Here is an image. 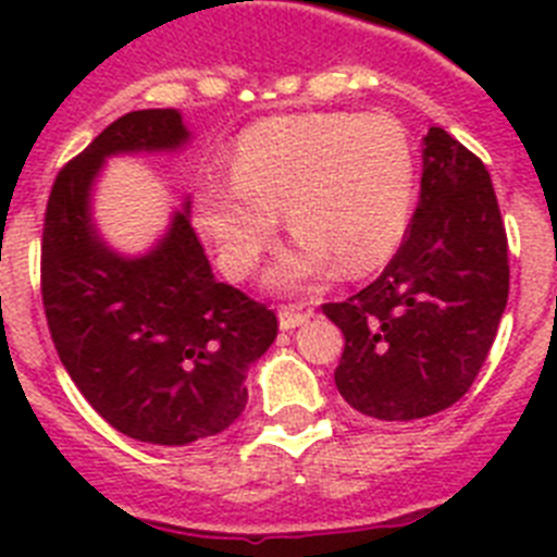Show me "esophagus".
<instances>
[{
    "label": "esophagus",
    "instance_id": "34e87169",
    "mask_svg": "<svg viewBox=\"0 0 557 557\" xmlns=\"http://www.w3.org/2000/svg\"><path fill=\"white\" fill-rule=\"evenodd\" d=\"M309 314H312L309 309H301V307H293V304H287V307L278 309V326H282L284 332H289V329L307 323Z\"/></svg>",
    "mask_w": 557,
    "mask_h": 557
}]
</instances>
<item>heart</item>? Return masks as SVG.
I'll return each mask as SVG.
<instances>
[{
  "label": "heart",
  "instance_id": "heart-1",
  "mask_svg": "<svg viewBox=\"0 0 557 557\" xmlns=\"http://www.w3.org/2000/svg\"><path fill=\"white\" fill-rule=\"evenodd\" d=\"M416 200V156L385 113H287L248 127L234 172L206 170L195 223L231 278L253 273L287 209L295 243L268 273L275 289H312L339 268L362 275L405 239Z\"/></svg>",
  "mask_w": 557,
  "mask_h": 557
}]
</instances>
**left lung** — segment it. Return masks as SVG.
I'll use <instances>...</instances> for the list:
<instances>
[{
	"mask_svg": "<svg viewBox=\"0 0 557 557\" xmlns=\"http://www.w3.org/2000/svg\"><path fill=\"white\" fill-rule=\"evenodd\" d=\"M421 152V198L401 248L376 282L323 304L346 337L339 396L379 421L460 401L508 304V234L488 170L444 127H430Z\"/></svg>",
	"mask_w": 557,
	"mask_h": 557,
	"instance_id": "obj_1",
	"label": "left lung"
}]
</instances>
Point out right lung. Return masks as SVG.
<instances>
[{
  "mask_svg": "<svg viewBox=\"0 0 557 557\" xmlns=\"http://www.w3.org/2000/svg\"><path fill=\"white\" fill-rule=\"evenodd\" d=\"M186 141L175 108L125 113L58 172L44 214L41 298L58 357L113 430L156 446L228 430L248 368L278 334L273 309L214 278L189 211L145 256H120L97 234L91 186L108 156Z\"/></svg>",
  "mask_w": 557,
  "mask_h": 557,
  "instance_id": "right-lung-1",
  "label": "right lung"
}]
</instances>
